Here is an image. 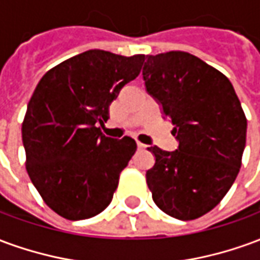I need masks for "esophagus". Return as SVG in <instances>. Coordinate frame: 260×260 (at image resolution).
Here are the masks:
<instances>
[{
  "instance_id": "esophagus-1",
  "label": "esophagus",
  "mask_w": 260,
  "mask_h": 260,
  "mask_svg": "<svg viewBox=\"0 0 260 260\" xmlns=\"http://www.w3.org/2000/svg\"><path fill=\"white\" fill-rule=\"evenodd\" d=\"M138 149H141V150H143V149H147V145H145V143H141V142H138Z\"/></svg>"
}]
</instances>
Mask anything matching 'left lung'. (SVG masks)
Here are the masks:
<instances>
[{
	"label": "left lung",
	"instance_id": "1",
	"mask_svg": "<svg viewBox=\"0 0 260 260\" xmlns=\"http://www.w3.org/2000/svg\"><path fill=\"white\" fill-rule=\"evenodd\" d=\"M146 91L173 122L174 152L157 146L146 171L152 198L164 213L193 220L217 206L234 184L246 142V118L221 72L184 51L146 55Z\"/></svg>",
	"mask_w": 260,
	"mask_h": 260
}]
</instances>
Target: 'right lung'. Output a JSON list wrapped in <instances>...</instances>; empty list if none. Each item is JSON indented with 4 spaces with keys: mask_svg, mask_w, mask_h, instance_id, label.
Segmentation results:
<instances>
[{
    "mask_svg": "<svg viewBox=\"0 0 260 260\" xmlns=\"http://www.w3.org/2000/svg\"><path fill=\"white\" fill-rule=\"evenodd\" d=\"M145 55L89 50L43 76L22 124L26 170L43 201L68 220L110 205L121 171L136 150L125 136L103 135L108 107L141 72Z\"/></svg>",
    "mask_w": 260,
    "mask_h": 260,
    "instance_id": "right-lung-1",
    "label": "right lung"
}]
</instances>
